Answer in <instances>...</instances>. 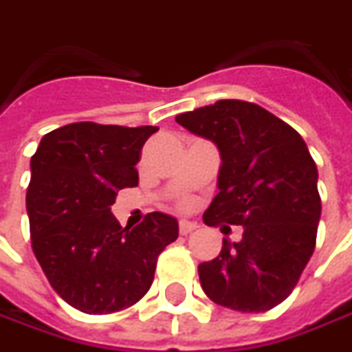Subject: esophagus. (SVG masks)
Masks as SVG:
<instances>
[{
	"mask_svg": "<svg viewBox=\"0 0 352 352\" xmlns=\"http://www.w3.org/2000/svg\"><path fill=\"white\" fill-rule=\"evenodd\" d=\"M199 226L195 224V222H188V220H181L179 222V234L181 236H188V234H192L195 230H197Z\"/></svg>",
	"mask_w": 352,
	"mask_h": 352,
	"instance_id": "esophagus-1",
	"label": "esophagus"
}]
</instances>
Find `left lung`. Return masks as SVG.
Masks as SVG:
<instances>
[{
	"label": "left lung",
	"instance_id": "8db88e82",
	"mask_svg": "<svg viewBox=\"0 0 352 352\" xmlns=\"http://www.w3.org/2000/svg\"><path fill=\"white\" fill-rule=\"evenodd\" d=\"M175 120L220 150V192L206 226H243L239 241L200 263L204 294L224 308L259 314L290 296L316 249L321 216L318 167L306 142L263 107L222 99Z\"/></svg>",
	"mask_w": 352,
	"mask_h": 352
}]
</instances>
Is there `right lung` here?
Returning a JSON list of instances; mask_svg holds the SVG:
<instances>
[{
  "label": "right lung",
  "instance_id": "right-lung-1",
  "mask_svg": "<svg viewBox=\"0 0 352 352\" xmlns=\"http://www.w3.org/2000/svg\"><path fill=\"white\" fill-rule=\"evenodd\" d=\"M157 126L74 122L48 132L31 157L27 214L34 257L58 296L83 314L130 308L153 283L157 257L179 236L150 212L128 230L111 206L138 185L140 153Z\"/></svg>",
  "mask_w": 352,
  "mask_h": 352
}]
</instances>
